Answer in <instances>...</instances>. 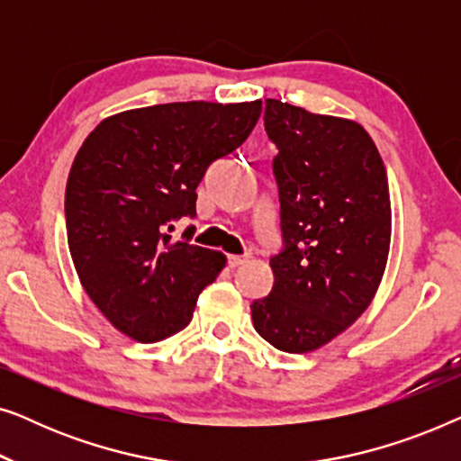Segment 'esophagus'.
<instances>
[{"mask_svg":"<svg viewBox=\"0 0 461 461\" xmlns=\"http://www.w3.org/2000/svg\"><path fill=\"white\" fill-rule=\"evenodd\" d=\"M245 260H248V258H243V256H229V267L239 268L241 264H245Z\"/></svg>","mask_w":461,"mask_h":461,"instance_id":"1","label":"esophagus"}]
</instances>
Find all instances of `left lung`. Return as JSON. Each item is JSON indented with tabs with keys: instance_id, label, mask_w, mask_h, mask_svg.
<instances>
[{
	"instance_id": "obj_1",
	"label": "left lung",
	"mask_w": 461,
	"mask_h": 461,
	"mask_svg": "<svg viewBox=\"0 0 461 461\" xmlns=\"http://www.w3.org/2000/svg\"><path fill=\"white\" fill-rule=\"evenodd\" d=\"M264 128L279 155L285 249L270 258L275 283L251 304L260 336L304 355L348 330L375 298L390 251L386 167L367 130L267 98Z\"/></svg>"
}]
</instances>
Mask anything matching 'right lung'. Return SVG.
<instances>
[{
  "label": "right lung",
  "instance_id": "1",
  "mask_svg": "<svg viewBox=\"0 0 461 461\" xmlns=\"http://www.w3.org/2000/svg\"><path fill=\"white\" fill-rule=\"evenodd\" d=\"M262 100L169 103L111 115L90 131L68 172L67 241L86 294L136 342L191 323L197 298L226 267L222 251L174 241L194 216L205 169L241 147Z\"/></svg>",
  "mask_w": 461,
  "mask_h": 461
}]
</instances>
